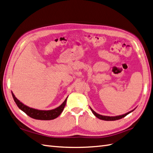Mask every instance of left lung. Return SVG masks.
I'll use <instances>...</instances> for the list:
<instances>
[{
  "instance_id": "8db88e82",
  "label": "left lung",
  "mask_w": 153,
  "mask_h": 153,
  "mask_svg": "<svg viewBox=\"0 0 153 153\" xmlns=\"http://www.w3.org/2000/svg\"><path fill=\"white\" fill-rule=\"evenodd\" d=\"M91 108V110L92 111V112H93V114L97 117V118H98V119H101V120H119V119H122V118H123V117H126L127 115H128L129 113H130L131 112H132L134 110H135V109H134L133 110H132V111H129V112H128V113H125V114H123V115H118V116H111V117H110V116H105V115H100V114H98V113H96L94 110L92 109L91 108Z\"/></svg>"
}]
</instances>
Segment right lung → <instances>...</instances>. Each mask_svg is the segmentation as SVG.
Instances as JSON below:
<instances>
[{
	"mask_svg": "<svg viewBox=\"0 0 153 153\" xmlns=\"http://www.w3.org/2000/svg\"><path fill=\"white\" fill-rule=\"evenodd\" d=\"M12 94L13 98V100L15 101L16 104H17V107H18L21 110H22L23 112L26 113L27 115L30 117L31 118L37 119V120H52L56 119V117H58L61 113L62 112L64 108H65L66 104V100H67V97L65 100L63 102L62 104L59 105L55 109H51V110H40V109H36L34 108H32L28 107V106L25 105L23 104L22 102H20L18 99H17L13 92L12 91Z\"/></svg>",
	"mask_w": 153,
	"mask_h": 153,
	"instance_id": "add662e5",
	"label": "right lung"
}]
</instances>
